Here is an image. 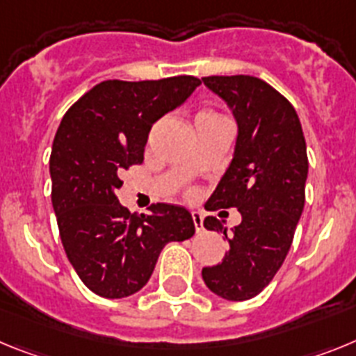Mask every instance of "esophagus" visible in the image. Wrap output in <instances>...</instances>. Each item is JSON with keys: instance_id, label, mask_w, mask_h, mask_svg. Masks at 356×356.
Returning a JSON list of instances; mask_svg holds the SVG:
<instances>
[{"instance_id": "1", "label": "esophagus", "mask_w": 356, "mask_h": 356, "mask_svg": "<svg viewBox=\"0 0 356 356\" xmlns=\"http://www.w3.org/2000/svg\"><path fill=\"white\" fill-rule=\"evenodd\" d=\"M191 220H193V225H195L197 233H200V231H204V218H202V213L191 211Z\"/></svg>"}]
</instances>
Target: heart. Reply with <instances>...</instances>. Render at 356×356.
<instances>
[{"label":"heart","mask_w":356,"mask_h":356,"mask_svg":"<svg viewBox=\"0 0 356 356\" xmlns=\"http://www.w3.org/2000/svg\"><path fill=\"white\" fill-rule=\"evenodd\" d=\"M199 116H216V114H215V113H211V111H202V113H200ZM188 195L193 197V191H190V193H188Z\"/></svg>","instance_id":"obj_1"}]
</instances>
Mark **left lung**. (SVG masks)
Segmentation results:
<instances>
[{
	"label": "left lung",
	"instance_id": "1",
	"mask_svg": "<svg viewBox=\"0 0 356 356\" xmlns=\"http://www.w3.org/2000/svg\"><path fill=\"white\" fill-rule=\"evenodd\" d=\"M202 82L229 105L238 123L233 161L206 209L236 208L242 215L231 236L216 216H206L204 227L224 233L229 251L218 265L202 268V280L216 296L245 301L270 283L289 254L305 208L307 143L292 104L261 79Z\"/></svg>",
	"mask_w": 356,
	"mask_h": 356
}]
</instances>
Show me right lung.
<instances>
[{
    "label": "right lung",
    "mask_w": 356,
    "mask_h": 356,
    "mask_svg": "<svg viewBox=\"0 0 356 356\" xmlns=\"http://www.w3.org/2000/svg\"><path fill=\"white\" fill-rule=\"evenodd\" d=\"M200 86L190 75L105 80L80 97L55 134L51 204L70 264L97 296L120 299L147 285L168 242L193 236L188 209L157 202L136 215L118 202L120 175L143 163L154 123Z\"/></svg>",
    "instance_id": "1"
}]
</instances>
